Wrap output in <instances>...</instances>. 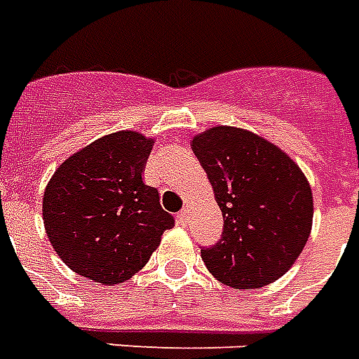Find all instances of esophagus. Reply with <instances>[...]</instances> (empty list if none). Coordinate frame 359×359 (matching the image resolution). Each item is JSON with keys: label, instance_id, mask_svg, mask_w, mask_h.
<instances>
[{"label": "esophagus", "instance_id": "obj_1", "mask_svg": "<svg viewBox=\"0 0 359 359\" xmlns=\"http://www.w3.org/2000/svg\"><path fill=\"white\" fill-rule=\"evenodd\" d=\"M186 219H188V208H182L179 212V222L180 224H186Z\"/></svg>", "mask_w": 359, "mask_h": 359}]
</instances>
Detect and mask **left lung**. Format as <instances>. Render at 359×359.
<instances>
[{
  "instance_id": "1",
  "label": "left lung",
  "mask_w": 359,
  "mask_h": 359,
  "mask_svg": "<svg viewBox=\"0 0 359 359\" xmlns=\"http://www.w3.org/2000/svg\"><path fill=\"white\" fill-rule=\"evenodd\" d=\"M191 151L224 214L222 240L201 250L208 272L233 289L281 278L313 225L311 184L298 163L272 141L224 124L194 135Z\"/></svg>"
}]
</instances>
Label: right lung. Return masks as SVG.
Masks as SVG:
<instances>
[{
	"mask_svg": "<svg viewBox=\"0 0 359 359\" xmlns=\"http://www.w3.org/2000/svg\"><path fill=\"white\" fill-rule=\"evenodd\" d=\"M154 140L135 130L102 135L65 160L46 184L42 219L59 259L95 283L140 272L175 225L143 182Z\"/></svg>",
	"mask_w": 359,
	"mask_h": 359,
	"instance_id": "1",
	"label": "right lung"
}]
</instances>
